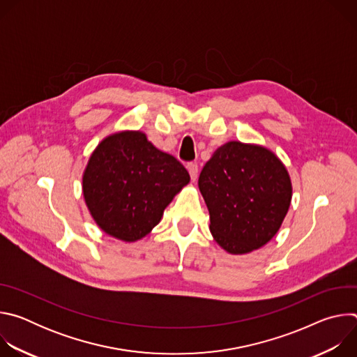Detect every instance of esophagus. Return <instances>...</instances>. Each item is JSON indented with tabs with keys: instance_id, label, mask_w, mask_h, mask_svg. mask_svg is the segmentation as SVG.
Returning <instances> with one entry per match:
<instances>
[{
	"instance_id": "1",
	"label": "esophagus",
	"mask_w": 357,
	"mask_h": 357,
	"mask_svg": "<svg viewBox=\"0 0 357 357\" xmlns=\"http://www.w3.org/2000/svg\"><path fill=\"white\" fill-rule=\"evenodd\" d=\"M186 169H188V172H189V175H190L192 182H195V181L197 179V165L193 164V162H190V164L186 165Z\"/></svg>"
}]
</instances>
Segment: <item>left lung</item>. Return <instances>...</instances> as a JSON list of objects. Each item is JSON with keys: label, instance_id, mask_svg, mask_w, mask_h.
Here are the masks:
<instances>
[{"label": "left lung", "instance_id": "8db88e82", "mask_svg": "<svg viewBox=\"0 0 357 357\" xmlns=\"http://www.w3.org/2000/svg\"><path fill=\"white\" fill-rule=\"evenodd\" d=\"M197 185L215 241L234 256L266 245L280 230L292 199L282 161L263 145L240 141L215 151Z\"/></svg>", "mask_w": 357, "mask_h": 357}]
</instances>
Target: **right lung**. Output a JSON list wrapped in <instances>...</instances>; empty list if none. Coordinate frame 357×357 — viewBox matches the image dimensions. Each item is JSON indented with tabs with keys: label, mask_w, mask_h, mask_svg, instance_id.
<instances>
[{
	"label": "right lung",
	"mask_w": 357,
	"mask_h": 357,
	"mask_svg": "<svg viewBox=\"0 0 357 357\" xmlns=\"http://www.w3.org/2000/svg\"><path fill=\"white\" fill-rule=\"evenodd\" d=\"M190 181L172 155L142 131L107 135L91 152L82 178L86 206L106 234L134 243L162 219L164 211Z\"/></svg>",
	"instance_id": "add662e5"
}]
</instances>
